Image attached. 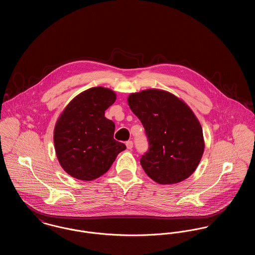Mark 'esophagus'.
<instances>
[{"instance_id": "34e87169", "label": "esophagus", "mask_w": 255, "mask_h": 255, "mask_svg": "<svg viewBox=\"0 0 255 255\" xmlns=\"http://www.w3.org/2000/svg\"><path fill=\"white\" fill-rule=\"evenodd\" d=\"M133 141L132 140H129V141H127L126 142V146H127V149H129V150H131L132 148H133Z\"/></svg>"}]
</instances>
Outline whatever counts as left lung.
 <instances>
[{
	"mask_svg": "<svg viewBox=\"0 0 255 255\" xmlns=\"http://www.w3.org/2000/svg\"><path fill=\"white\" fill-rule=\"evenodd\" d=\"M128 105L148 138L149 149L140 158L146 174L160 184L190 177L205 149L203 129L192 110L180 98L157 89L131 94Z\"/></svg>",
	"mask_w": 255,
	"mask_h": 255,
	"instance_id": "left-lung-1",
	"label": "left lung"
}]
</instances>
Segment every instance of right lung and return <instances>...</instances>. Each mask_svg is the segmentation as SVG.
<instances>
[{"label":"right lung","instance_id":"1","mask_svg":"<svg viewBox=\"0 0 255 255\" xmlns=\"http://www.w3.org/2000/svg\"><path fill=\"white\" fill-rule=\"evenodd\" d=\"M116 99L110 89L91 88L74 97L61 114L54 128V147L62 168L73 178H99L126 149L114 138L115 123L105 118Z\"/></svg>","mask_w":255,"mask_h":255}]
</instances>
